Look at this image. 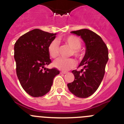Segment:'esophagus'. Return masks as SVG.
<instances>
[{
	"label": "esophagus",
	"mask_w": 124,
	"mask_h": 124,
	"mask_svg": "<svg viewBox=\"0 0 124 124\" xmlns=\"http://www.w3.org/2000/svg\"><path fill=\"white\" fill-rule=\"evenodd\" d=\"M60 73H61V74H66V73H67V72L66 71H61L60 72Z\"/></svg>",
	"instance_id": "obj_1"
}]
</instances>
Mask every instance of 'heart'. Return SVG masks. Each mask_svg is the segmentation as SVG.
Returning a JSON list of instances; mask_svg holds the SVG:
<instances>
[{
    "instance_id": "1",
    "label": "heart",
    "mask_w": 124,
    "mask_h": 124,
    "mask_svg": "<svg viewBox=\"0 0 124 124\" xmlns=\"http://www.w3.org/2000/svg\"><path fill=\"white\" fill-rule=\"evenodd\" d=\"M63 41L73 48L72 54L78 58H81L84 56V51L81 48L82 45L81 40L76 36H68L63 39ZM48 51L52 58L58 56L60 52V43L58 40H53L50 43L48 46ZM76 62L72 58H59L54 62V65L56 68L61 71H68L75 67Z\"/></svg>"
}]
</instances>
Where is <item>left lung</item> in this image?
Here are the masks:
<instances>
[{
    "instance_id": "8db88e82",
    "label": "left lung",
    "mask_w": 124,
    "mask_h": 124,
    "mask_svg": "<svg viewBox=\"0 0 124 124\" xmlns=\"http://www.w3.org/2000/svg\"><path fill=\"white\" fill-rule=\"evenodd\" d=\"M71 32L81 37L86 44V51L78 66H83V69L72 71L74 80L67 86L74 96L86 98L96 91L102 81L109 60L108 49L101 37L91 30L81 29Z\"/></svg>"
}]
</instances>
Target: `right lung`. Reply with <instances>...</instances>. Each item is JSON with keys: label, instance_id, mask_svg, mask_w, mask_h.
Here are the masks:
<instances>
[{"label": "right lung", "instance_id": "add662e5", "mask_svg": "<svg viewBox=\"0 0 124 124\" xmlns=\"http://www.w3.org/2000/svg\"><path fill=\"white\" fill-rule=\"evenodd\" d=\"M55 35L34 29L21 36L15 43L17 77L23 89L32 97H41L48 93L53 79L60 74L56 68H45L51 63L48 46Z\"/></svg>", "mask_w": 124, "mask_h": 124}]
</instances>
